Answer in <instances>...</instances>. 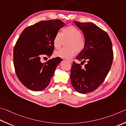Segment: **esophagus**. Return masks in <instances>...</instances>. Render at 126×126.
<instances>
[{"mask_svg": "<svg viewBox=\"0 0 126 126\" xmlns=\"http://www.w3.org/2000/svg\"><path fill=\"white\" fill-rule=\"evenodd\" d=\"M67 61L68 62H69L70 63H73V60H72V59H68V60H67Z\"/></svg>", "mask_w": 126, "mask_h": 126, "instance_id": "obj_1", "label": "esophagus"}]
</instances>
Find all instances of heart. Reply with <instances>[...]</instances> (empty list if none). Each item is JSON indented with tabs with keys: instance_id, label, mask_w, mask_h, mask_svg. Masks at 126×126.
I'll return each mask as SVG.
<instances>
[{
	"instance_id": "heart-1",
	"label": "heart",
	"mask_w": 126,
	"mask_h": 126,
	"mask_svg": "<svg viewBox=\"0 0 126 126\" xmlns=\"http://www.w3.org/2000/svg\"><path fill=\"white\" fill-rule=\"evenodd\" d=\"M68 40L66 43L67 48H62L54 53L56 57L63 59H69L84 49L85 40L81 35V31L76 27L68 26L64 28L62 33L57 32L53 39V46L55 48L59 49L63 45L64 41Z\"/></svg>"
}]
</instances>
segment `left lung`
<instances>
[{
  "label": "left lung",
  "mask_w": 126,
  "mask_h": 126,
  "mask_svg": "<svg viewBox=\"0 0 126 126\" xmlns=\"http://www.w3.org/2000/svg\"><path fill=\"white\" fill-rule=\"evenodd\" d=\"M84 34L85 45L75 59L84 68L73 62L70 72L72 86L81 94L91 93L103 83L112 63L113 53L110 38L106 32L90 22L74 21Z\"/></svg>",
  "instance_id": "obj_1"
}]
</instances>
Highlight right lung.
Listing matches in <instances>:
<instances>
[{"instance_id": "1", "label": "right lung", "mask_w": 126, "mask_h": 126, "mask_svg": "<svg viewBox=\"0 0 126 126\" xmlns=\"http://www.w3.org/2000/svg\"><path fill=\"white\" fill-rule=\"evenodd\" d=\"M65 24L60 20L41 21L22 31L14 48V65L21 83L27 88L38 91L49 85L60 57L42 63L41 57H50L54 50L53 39Z\"/></svg>"}]
</instances>
